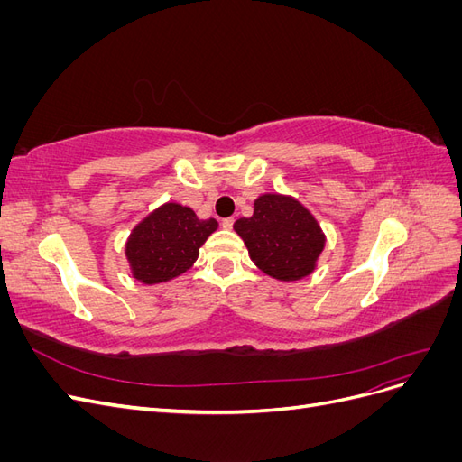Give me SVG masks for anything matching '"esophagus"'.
<instances>
[{
  "instance_id": "1",
  "label": "esophagus",
  "mask_w": 462,
  "mask_h": 462,
  "mask_svg": "<svg viewBox=\"0 0 462 462\" xmlns=\"http://www.w3.org/2000/svg\"><path fill=\"white\" fill-rule=\"evenodd\" d=\"M233 223H235L233 217H226V219L221 221V227H223V229H233Z\"/></svg>"
}]
</instances>
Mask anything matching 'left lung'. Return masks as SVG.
<instances>
[{"label":"left lung","mask_w":462,"mask_h":462,"mask_svg":"<svg viewBox=\"0 0 462 462\" xmlns=\"http://www.w3.org/2000/svg\"><path fill=\"white\" fill-rule=\"evenodd\" d=\"M233 229L256 268L277 282L309 277L326 246L318 219L289 194H260L254 200V214L236 219Z\"/></svg>","instance_id":"obj_1"}]
</instances>
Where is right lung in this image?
Segmentation results:
<instances>
[{"label": "right lung", "mask_w": 462, "mask_h": 462, "mask_svg": "<svg viewBox=\"0 0 462 462\" xmlns=\"http://www.w3.org/2000/svg\"><path fill=\"white\" fill-rule=\"evenodd\" d=\"M216 229L214 217L200 219L194 209L177 202L162 204L136 223L125 243L133 277L144 285H156L185 273Z\"/></svg>", "instance_id": "right-lung-1"}]
</instances>
